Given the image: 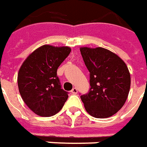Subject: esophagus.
<instances>
[{
  "instance_id": "34e87169",
  "label": "esophagus",
  "mask_w": 147,
  "mask_h": 147,
  "mask_svg": "<svg viewBox=\"0 0 147 147\" xmlns=\"http://www.w3.org/2000/svg\"><path fill=\"white\" fill-rule=\"evenodd\" d=\"M71 93L72 94H76L78 93V89L75 88V87H74V88H73L71 90Z\"/></svg>"
}]
</instances>
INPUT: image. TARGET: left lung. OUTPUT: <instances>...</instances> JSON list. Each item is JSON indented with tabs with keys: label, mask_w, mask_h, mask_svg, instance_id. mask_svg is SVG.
Here are the masks:
<instances>
[{
	"label": "left lung",
	"mask_w": 147,
	"mask_h": 147,
	"mask_svg": "<svg viewBox=\"0 0 147 147\" xmlns=\"http://www.w3.org/2000/svg\"><path fill=\"white\" fill-rule=\"evenodd\" d=\"M90 72V89L81 95L86 110L98 118H109L116 114L126 102L130 75L125 62L108 49L98 47L80 49Z\"/></svg>",
	"instance_id": "1"
}]
</instances>
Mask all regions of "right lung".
Segmentation results:
<instances>
[{"label":"right lung","instance_id":"obj_1","mask_svg":"<svg viewBox=\"0 0 147 147\" xmlns=\"http://www.w3.org/2000/svg\"><path fill=\"white\" fill-rule=\"evenodd\" d=\"M71 49L45 45L37 49L21 65L18 72L19 92L30 110L42 117L58 113L68 98L57 76V68Z\"/></svg>","mask_w":147,"mask_h":147}]
</instances>
